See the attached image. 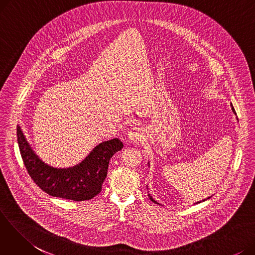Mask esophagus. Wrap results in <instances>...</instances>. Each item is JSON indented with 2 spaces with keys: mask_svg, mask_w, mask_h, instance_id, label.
I'll return each instance as SVG.
<instances>
[{
  "mask_svg": "<svg viewBox=\"0 0 255 255\" xmlns=\"http://www.w3.org/2000/svg\"><path fill=\"white\" fill-rule=\"evenodd\" d=\"M128 137L131 142L139 141L140 139H142L144 137L143 130L140 127H134L128 133Z\"/></svg>",
  "mask_w": 255,
  "mask_h": 255,
  "instance_id": "1",
  "label": "esophagus"
}]
</instances>
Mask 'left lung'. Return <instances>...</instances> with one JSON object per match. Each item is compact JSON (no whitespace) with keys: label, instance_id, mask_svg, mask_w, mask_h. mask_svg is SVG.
Segmentation results:
<instances>
[{"label":"left lung","instance_id":"1","mask_svg":"<svg viewBox=\"0 0 255 255\" xmlns=\"http://www.w3.org/2000/svg\"><path fill=\"white\" fill-rule=\"evenodd\" d=\"M232 110H233V112H234V114H235V115H236V112H235V110H234V107H233V105H232ZM148 163H149V165H150V162H148ZM148 195H149V198H150V199H151V200H152V202H153V203H155V204H157V205H160V204H159V203H157V202H156V200H155V199H154V198H153V197H152V195H151V194H150V193H149V191H148ZM210 197H212V196H210ZM210 197H208V198H207V199H209V198H210ZM207 199H204V200H200V202H198V203H202V202H205V200H207ZM198 203H196V204H198Z\"/></svg>","mask_w":255,"mask_h":255}]
</instances>
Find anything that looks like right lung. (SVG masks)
Listing matches in <instances>:
<instances>
[{"instance_id": "obj_1", "label": "right lung", "mask_w": 255, "mask_h": 255, "mask_svg": "<svg viewBox=\"0 0 255 255\" xmlns=\"http://www.w3.org/2000/svg\"><path fill=\"white\" fill-rule=\"evenodd\" d=\"M17 142L24 166L32 180L47 194L75 202L95 197L107 176L111 158L123 149L119 138L100 142L78 164L59 168L39 158L17 125Z\"/></svg>"}]
</instances>
